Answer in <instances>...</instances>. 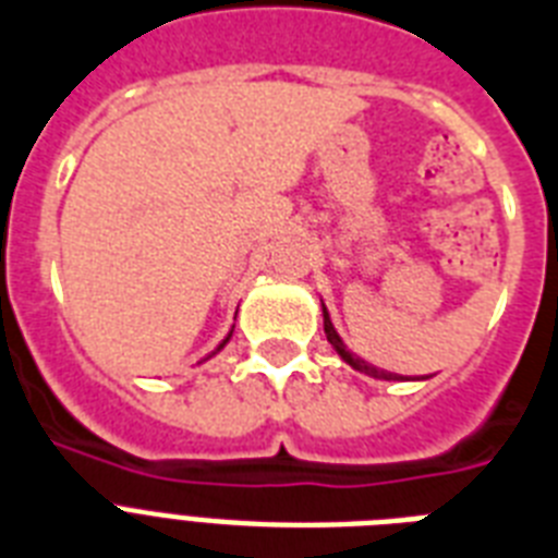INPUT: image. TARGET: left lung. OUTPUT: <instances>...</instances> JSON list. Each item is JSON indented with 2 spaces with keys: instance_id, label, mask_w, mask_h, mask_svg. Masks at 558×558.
Returning <instances> with one entry per match:
<instances>
[{
  "instance_id": "8db88e82",
  "label": "left lung",
  "mask_w": 558,
  "mask_h": 558,
  "mask_svg": "<svg viewBox=\"0 0 558 558\" xmlns=\"http://www.w3.org/2000/svg\"><path fill=\"white\" fill-rule=\"evenodd\" d=\"M323 316H325V337H328V342H331V345H333V351H337V354H340L342 360H345V363L351 365V368L368 374V377H377V380H398V374L383 372V368H374L372 363H365V360H360V356H354L349 349H345V342L340 340V333H337V328H333L331 316H328L325 305H323Z\"/></svg>"
}]
</instances>
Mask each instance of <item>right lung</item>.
<instances>
[{
	"label": "right lung",
	"instance_id": "1",
	"mask_svg": "<svg viewBox=\"0 0 558 558\" xmlns=\"http://www.w3.org/2000/svg\"><path fill=\"white\" fill-rule=\"evenodd\" d=\"M230 337H233V331L227 333V337H225V340H221V345H218V349H216V351H221V349H225V342H227V340H230ZM216 351H213V354H216Z\"/></svg>",
	"mask_w": 558,
	"mask_h": 558
}]
</instances>
